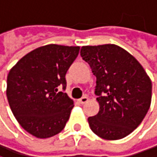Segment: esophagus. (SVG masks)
<instances>
[{"instance_id": "obj_1", "label": "esophagus", "mask_w": 157, "mask_h": 157, "mask_svg": "<svg viewBox=\"0 0 157 157\" xmlns=\"http://www.w3.org/2000/svg\"><path fill=\"white\" fill-rule=\"evenodd\" d=\"M78 101H79L80 104H86V103L88 102V98L87 97H83L82 98H80Z\"/></svg>"}]
</instances>
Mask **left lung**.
I'll return each instance as SVG.
<instances>
[{
    "mask_svg": "<svg viewBox=\"0 0 157 157\" xmlns=\"http://www.w3.org/2000/svg\"><path fill=\"white\" fill-rule=\"evenodd\" d=\"M81 56L97 77L99 111L88 118L98 136L120 140L144 119L152 100V82L141 63L115 44L84 46Z\"/></svg>",
    "mask_w": 157,
    "mask_h": 157,
    "instance_id": "obj_1",
    "label": "left lung"
}]
</instances>
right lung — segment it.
<instances>
[{"mask_svg": "<svg viewBox=\"0 0 157 157\" xmlns=\"http://www.w3.org/2000/svg\"><path fill=\"white\" fill-rule=\"evenodd\" d=\"M80 47L48 44L20 59L7 76L6 96L18 123L40 139L60 132L74 107L66 88L65 74Z\"/></svg>", "mask_w": 157, "mask_h": 157, "instance_id": "obj_1", "label": "right lung"}]
</instances>
